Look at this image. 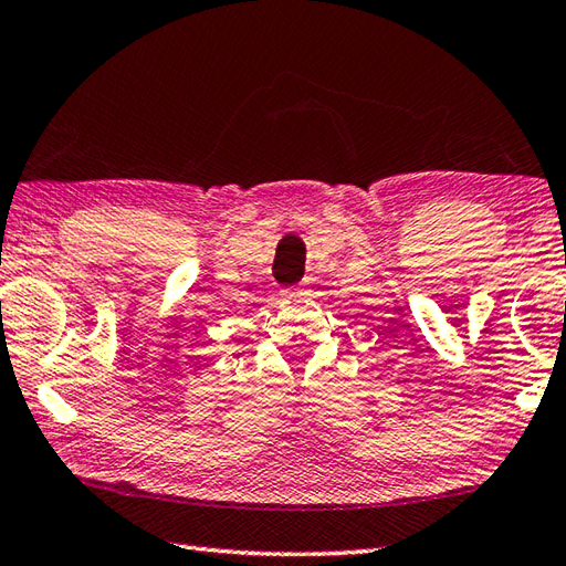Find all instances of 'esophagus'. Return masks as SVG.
<instances>
[{
  "mask_svg": "<svg viewBox=\"0 0 566 566\" xmlns=\"http://www.w3.org/2000/svg\"><path fill=\"white\" fill-rule=\"evenodd\" d=\"M310 293V279H305V281H300L293 291H291V295H297V297H303V295H307Z\"/></svg>",
  "mask_w": 566,
  "mask_h": 566,
  "instance_id": "esophagus-1",
  "label": "esophagus"
}]
</instances>
